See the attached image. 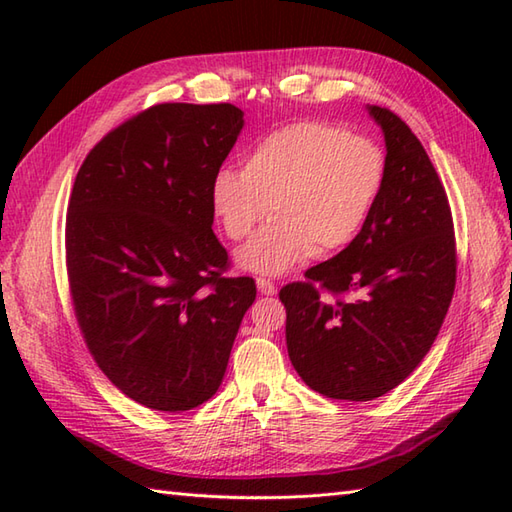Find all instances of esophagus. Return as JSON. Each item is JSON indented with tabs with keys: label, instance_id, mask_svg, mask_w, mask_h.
<instances>
[{
	"label": "esophagus",
	"instance_id": "obj_1",
	"mask_svg": "<svg viewBox=\"0 0 512 512\" xmlns=\"http://www.w3.org/2000/svg\"><path fill=\"white\" fill-rule=\"evenodd\" d=\"M257 290L262 292V295H275V292H277V286H275L273 281H270V279L259 277V279H257Z\"/></svg>",
	"mask_w": 512,
	"mask_h": 512
}]
</instances>
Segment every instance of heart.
I'll list each match as a JSON object with an SVG mask.
<instances>
[{
  "instance_id": "1",
  "label": "heart",
  "mask_w": 512,
  "mask_h": 512,
  "mask_svg": "<svg viewBox=\"0 0 512 512\" xmlns=\"http://www.w3.org/2000/svg\"><path fill=\"white\" fill-rule=\"evenodd\" d=\"M387 180L385 151L374 138L323 121H297L262 136L244 169H220L211 180V209L228 239H246L237 266L255 275H284L314 255H332L363 231Z\"/></svg>"
}]
</instances>
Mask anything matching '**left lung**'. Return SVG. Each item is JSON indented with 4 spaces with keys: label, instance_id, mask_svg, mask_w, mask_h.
Returning a JSON list of instances; mask_svg holds the SVG:
<instances>
[{
    "label": "left lung",
    "instance_id": "left-lung-1",
    "mask_svg": "<svg viewBox=\"0 0 512 512\" xmlns=\"http://www.w3.org/2000/svg\"><path fill=\"white\" fill-rule=\"evenodd\" d=\"M367 112L385 136L383 195L350 246L279 292L292 367L310 389L354 402L387 394L420 365L458 270L451 206L427 151L387 107Z\"/></svg>",
    "mask_w": 512,
    "mask_h": 512
}]
</instances>
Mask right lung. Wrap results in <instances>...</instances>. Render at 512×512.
<instances>
[{
	"mask_svg": "<svg viewBox=\"0 0 512 512\" xmlns=\"http://www.w3.org/2000/svg\"><path fill=\"white\" fill-rule=\"evenodd\" d=\"M244 127L231 103H162L129 118L76 173L65 264L101 372L156 411L209 400L257 288L224 277L211 180Z\"/></svg>",
	"mask_w": 512,
	"mask_h": 512,
	"instance_id": "1",
	"label": "right lung"
}]
</instances>
